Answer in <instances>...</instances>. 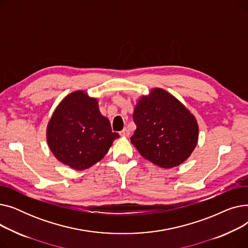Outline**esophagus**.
Returning <instances> with one entry per match:
<instances>
[{
    "label": "esophagus",
    "mask_w": 248,
    "mask_h": 248,
    "mask_svg": "<svg viewBox=\"0 0 248 248\" xmlns=\"http://www.w3.org/2000/svg\"><path fill=\"white\" fill-rule=\"evenodd\" d=\"M120 135H121L122 137H128V136H129V131L125 127V128H124L123 131L120 133Z\"/></svg>",
    "instance_id": "obj_1"
}]
</instances>
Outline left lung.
<instances>
[{"label": "left lung", "mask_w": 248, "mask_h": 248, "mask_svg": "<svg viewBox=\"0 0 248 248\" xmlns=\"http://www.w3.org/2000/svg\"><path fill=\"white\" fill-rule=\"evenodd\" d=\"M133 119L137 128L132 144L142 157L161 168L181 165L197 145L199 128L195 116L162 88L140 97Z\"/></svg>", "instance_id": "left-lung-1"}]
</instances>
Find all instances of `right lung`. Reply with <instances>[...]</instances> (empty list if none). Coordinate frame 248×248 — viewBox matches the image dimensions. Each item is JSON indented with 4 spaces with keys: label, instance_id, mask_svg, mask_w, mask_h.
<instances>
[{
    "label": "right lung",
    "instance_id": "1",
    "mask_svg": "<svg viewBox=\"0 0 248 248\" xmlns=\"http://www.w3.org/2000/svg\"><path fill=\"white\" fill-rule=\"evenodd\" d=\"M120 135L98 108L96 98L78 90L65 97L47 125L48 146L58 161L85 170L100 161Z\"/></svg>",
    "mask_w": 248,
    "mask_h": 248
}]
</instances>
